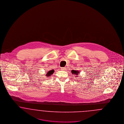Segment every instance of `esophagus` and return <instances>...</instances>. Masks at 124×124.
Here are the masks:
<instances>
[{"label": "esophagus", "instance_id": "34e87169", "mask_svg": "<svg viewBox=\"0 0 124 124\" xmlns=\"http://www.w3.org/2000/svg\"><path fill=\"white\" fill-rule=\"evenodd\" d=\"M61 70H63V71L65 70H66V68H65V67H62V68H61Z\"/></svg>", "mask_w": 124, "mask_h": 124}]
</instances>
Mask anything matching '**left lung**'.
<instances>
[{"label":"left lung","mask_w":124,"mask_h":124,"mask_svg":"<svg viewBox=\"0 0 124 124\" xmlns=\"http://www.w3.org/2000/svg\"><path fill=\"white\" fill-rule=\"evenodd\" d=\"M71 72L72 73V74H74V75H75V76H78V74L80 72H79L78 71H77V70H71Z\"/></svg>","instance_id":"obj_1"}]
</instances>
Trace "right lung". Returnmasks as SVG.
<instances>
[{
	"label": "right lung",
	"mask_w": 124,
	"mask_h": 124,
	"mask_svg": "<svg viewBox=\"0 0 124 124\" xmlns=\"http://www.w3.org/2000/svg\"><path fill=\"white\" fill-rule=\"evenodd\" d=\"M54 72V70L53 69V70H50L49 71H48L47 72L46 74V77H50V76H51L52 75L53 73V72Z\"/></svg>",
	"instance_id": "obj_1"
}]
</instances>
